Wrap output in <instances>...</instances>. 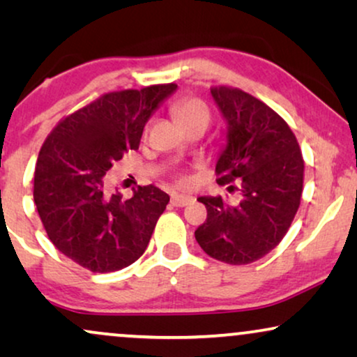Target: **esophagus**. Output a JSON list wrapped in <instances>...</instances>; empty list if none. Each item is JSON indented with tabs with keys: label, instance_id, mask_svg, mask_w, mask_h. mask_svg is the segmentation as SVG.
Here are the masks:
<instances>
[{
	"label": "esophagus",
	"instance_id": "34e87169",
	"mask_svg": "<svg viewBox=\"0 0 357 357\" xmlns=\"http://www.w3.org/2000/svg\"><path fill=\"white\" fill-rule=\"evenodd\" d=\"M192 202H193V197H190V195L175 193V195H172V198H170V203H172L174 206H178V208L187 206V204H190Z\"/></svg>",
	"mask_w": 357,
	"mask_h": 357
}]
</instances>
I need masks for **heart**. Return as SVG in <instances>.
Masks as SVG:
<instances>
[{
  "label": "heart",
  "instance_id": "1",
  "mask_svg": "<svg viewBox=\"0 0 357 357\" xmlns=\"http://www.w3.org/2000/svg\"><path fill=\"white\" fill-rule=\"evenodd\" d=\"M172 112H174L175 120H177L182 126L190 123V121H197V120L209 121L208 107L198 99L180 100L174 105Z\"/></svg>",
  "mask_w": 357,
  "mask_h": 357
}]
</instances>
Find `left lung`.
I'll use <instances>...</instances> for the list:
<instances>
[{
	"label": "left lung",
	"mask_w": 357,
	"mask_h": 357,
	"mask_svg": "<svg viewBox=\"0 0 357 357\" xmlns=\"http://www.w3.org/2000/svg\"><path fill=\"white\" fill-rule=\"evenodd\" d=\"M211 96L226 121L218 183L242 180V198L227 204L221 197H199L208 218L195 238L209 257L247 265L286 236L301 204L304 160L289 126L261 100L227 87H214Z\"/></svg>",
	"instance_id": "8db88e82"
}]
</instances>
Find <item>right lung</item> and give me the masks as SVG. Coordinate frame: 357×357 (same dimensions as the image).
<instances>
[{
	"mask_svg": "<svg viewBox=\"0 0 357 357\" xmlns=\"http://www.w3.org/2000/svg\"><path fill=\"white\" fill-rule=\"evenodd\" d=\"M175 84L110 92L52 131L33 174V202L53 245L94 273L130 266L143 255L169 195L154 185L125 199L107 192L105 172L138 149L144 125Z\"/></svg>",
	"mask_w": 357,
	"mask_h": 357,
	"instance_id": "right-lung-1",
	"label": "right lung"
}]
</instances>
